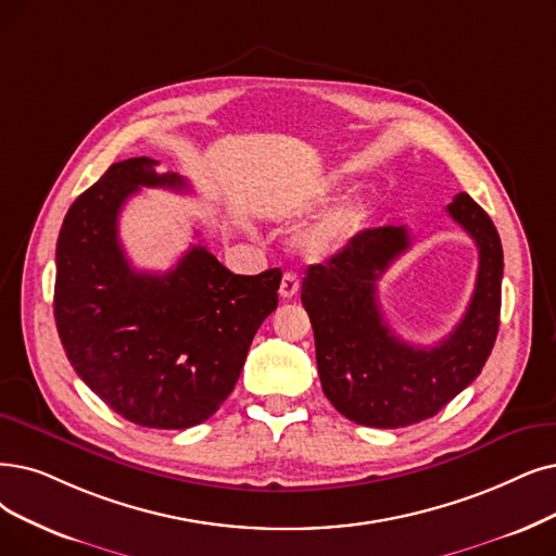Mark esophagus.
Segmentation results:
<instances>
[{
  "label": "esophagus",
  "instance_id": "1",
  "mask_svg": "<svg viewBox=\"0 0 556 556\" xmlns=\"http://www.w3.org/2000/svg\"><path fill=\"white\" fill-rule=\"evenodd\" d=\"M301 290V280L296 274H285L280 280V296L282 299H292Z\"/></svg>",
  "mask_w": 556,
  "mask_h": 556
}]
</instances>
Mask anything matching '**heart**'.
Masks as SVG:
<instances>
[{"instance_id":"heart-1","label":"heart","mask_w":556,"mask_h":556,"mask_svg":"<svg viewBox=\"0 0 556 556\" xmlns=\"http://www.w3.org/2000/svg\"><path fill=\"white\" fill-rule=\"evenodd\" d=\"M367 214H369L367 205L361 201L349 203L328 214L324 220H319V224H315L299 237L301 253L309 260H321L338 253L361 232L363 224L367 220Z\"/></svg>"}]
</instances>
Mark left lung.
Instances as JSON below:
<instances>
[{"label": "left lung", "mask_w": 556, "mask_h": 556, "mask_svg": "<svg viewBox=\"0 0 556 556\" xmlns=\"http://www.w3.org/2000/svg\"><path fill=\"white\" fill-rule=\"evenodd\" d=\"M447 212L475 239L479 271L463 319L435 346L399 340L376 296V280L410 247L404 226L358 232L303 278L301 301L315 330L324 394L355 425L402 429L433 417L477 379L493 351L502 307V241L491 216L468 193H458Z\"/></svg>", "instance_id": "1"}]
</instances>
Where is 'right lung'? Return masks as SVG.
I'll return each instance as SVG.
<instances>
[{"mask_svg":"<svg viewBox=\"0 0 556 556\" xmlns=\"http://www.w3.org/2000/svg\"><path fill=\"white\" fill-rule=\"evenodd\" d=\"M141 187L189 191L182 175L131 157L71 205L56 241L54 319L77 376L109 408L139 427L189 429L232 392L282 274L237 276L203 243L166 274L137 271L118 216Z\"/></svg>","mask_w":556,"mask_h":556,"instance_id":"1","label":"right lung"}]
</instances>
